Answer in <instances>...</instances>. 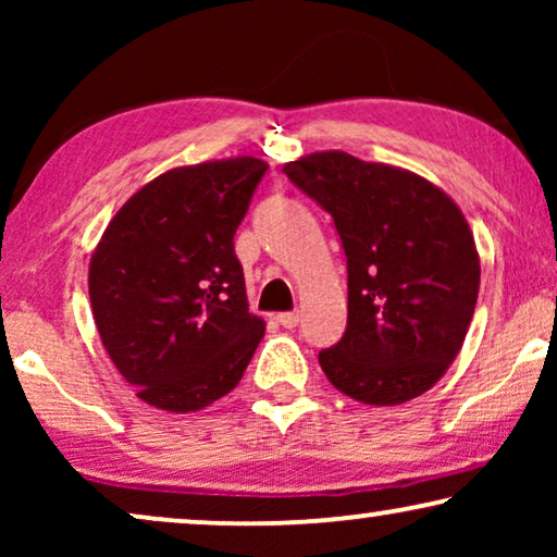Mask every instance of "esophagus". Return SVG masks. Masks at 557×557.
<instances>
[{
  "instance_id": "34e87169",
  "label": "esophagus",
  "mask_w": 557,
  "mask_h": 557,
  "mask_svg": "<svg viewBox=\"0 0 557 557\" xmlns=\"http://www.w3.org/2000/svg\"><path fill=\"white\" fill-rule=\"evenodd\" d=\"M276 322L281 326H286V330H294V326L299 324V311H284V314L276 317Z\"/></svg>"
}]
</instances>
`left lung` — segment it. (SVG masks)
<instances>
[{
  "label": "left lung",
  "mask_w": 557,
  "mask_h": 557,
  "mask_svg": "<svg viewBox=\"0 0 557 557\" xmlns=\"http://www.w3.org/2000/svg\"><path fill=\"white\" fill-rule=\"evenodd\" d=\"M284 172L330 212L347 256V330L319 352L324 375L364 406L431 391L459 355L482 276L459 205L421 174L339 149Z\"/></svg>",
  "instance_id": "1"
}]
</instances>
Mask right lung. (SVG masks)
Returning a JSON list of instances; mask_svg holds the SVG:
<instances>
[{
	"label": "right lung",
	"instance_id": "obj_1",
	"mask_svg": "<svg viewBox=\"0 0 557 557\" xmlns=\"http://www.w3.org/2000/svg\"><path fill=\"white\" fill-rule=\"evenodd\" d=\"M265 170L256 157L174 166L128 197L90 256L98 334L149 406L208 408L240 383L263 337L233 235Z\"/></svg>",
	"mask_w": 557,
	"mask_h": 557
}]
</instances>
